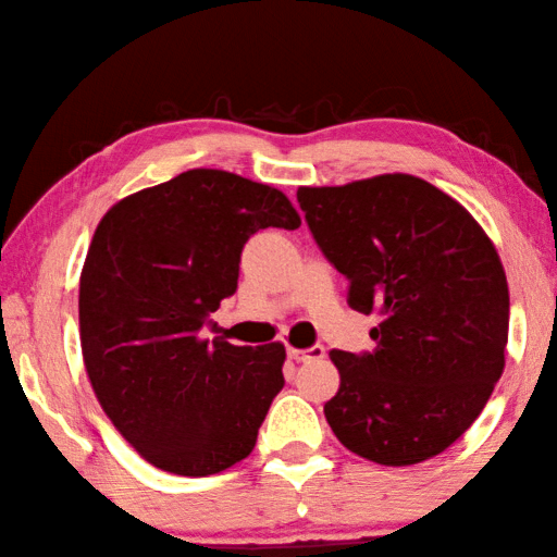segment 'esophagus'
I'll list each match as a JSON object with an SVG mask.
<instances>
[{"label":"esophagus","instance_id":"esophagus-1","mask_svg":"<svg viewBox=\"0 0 557 557\" xmlns=\"http://www.w3.org/2000/svg\"><path fill=\"white\" fill-rule=\"evenodd\" d=\"M287 356L292 360H297V362H311V360H321L323 356H326V348H323V346H311V348H305V350L289 348Z\"/></svg>","mask_w":557,"mask_h":557}]
</instances>
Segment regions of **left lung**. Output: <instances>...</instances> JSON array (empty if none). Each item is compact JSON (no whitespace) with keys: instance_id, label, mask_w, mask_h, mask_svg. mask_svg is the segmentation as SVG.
<instances>
[{"instance_id":"8db88e82","label":"left lung","mask_w":557,"mask_h":557,"mask_svg":"<svg viewBox=\"0 0 557 557\" xmlns=\"http://www.w3.org/2000/svg\"><path fill=\"white\" fill-rule=\"evenodd\" d=\"M307 224L348 305L377 311L372 352L331 350L341 387L323 413L360 458L404 468L453 446L504 372L509 285L499 252L460 201L392 173L299 187Z\"/></svg>"}]
</instances>
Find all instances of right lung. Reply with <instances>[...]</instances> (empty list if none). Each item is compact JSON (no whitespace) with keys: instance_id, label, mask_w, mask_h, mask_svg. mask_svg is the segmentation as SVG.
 I'll return each mask as SVG.
<instances>
[{"instance_id":"right-lung-1","label":"right lung","mask_w":557,"mask_h":557,"mask_svg":"<svg viewBox=\"0 0 557 557\" xmlns=\"http://www.w3.org/2000/svg\"><path fill=\"white\" fill-rule=\"evenodd\" d=\"M280 189L226 170H187L119 199L79 275V346L109 421L156 468L207 478L248 458L285 346L201 338L238 287L246 240L299 228Z\"/></svg>"}]
</instances>
